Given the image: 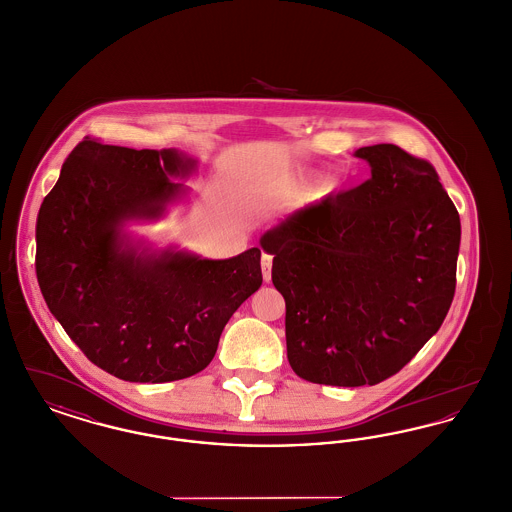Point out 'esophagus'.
<instances>
[{
	"instance_id": "obj_1",
	"label": "esophagus",
	"mask_w": 512,
	"mask_h": 512,
	"mask_svg": "<svg viewBox=\"0 0 512 512\" xmlns=\"http://www.w3.org/2000/svg\"><path fill=\"white\" fill-rule=\"evenodd\" d=\"M261 268H263V278H265V282H270V272H272V255L263 253V257H261Z\"/></svg>"
}]
</instances>
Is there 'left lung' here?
<instances>
[{
    "label": "left lung",
    "instance_id": "left-lung-1",
    "mask_svg": "<svg viewBox=\"0 0 512 512\" xmlns=\"http://www.w3.org/2000/svg\"><path fill=\"white\" fill-rule=\"evenodd\" d=\"M372 176L268 230L286 299L293 372L324 386H374L407 365L447 315L461 219L426 159L361 147Z\"/></svg>",
    "mask_w": 512,
    "mask_h": 512
}]
</instances>
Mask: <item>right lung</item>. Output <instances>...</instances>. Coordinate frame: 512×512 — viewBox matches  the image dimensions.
<instances>
[{"label": "right lung", "instance_id": "right-lung-1", "mask_svg": "<svg viewBox=\"0 0 512 512\" xmlns=\"http://www.w3.org/2000/svg\"><path fill=\"white\" fill-rule=\"evenodd\" d=\"M194 161L174 149L86 136L36 222V276L51 315L101 370L126 382L190 378L217 353L226 322L263 284L261 249L207 261L122 249L121 224L159 217Z\"/></svg>", "mask_w": 512, "mask_h": 512}]
</instances>
